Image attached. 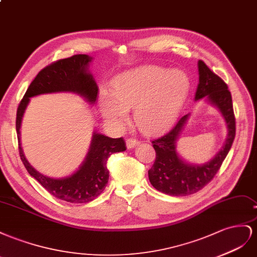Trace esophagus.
I'll return each instance as SVG.
<instances>
[{
	"mask_svg": "<svg viewBox=\"0 0 257 257\" xmlns=\"http://www.w3.org/2000/svg\"><path fill=\"white\" fill-rule=\"evenodd\" d=\"M139 144V142L136 140V139L133 138H129L126 140V145H127V149H134L135 146H137Z\"/></svg>",
	"mask_w": 257,
	"mask_h": 257,
	"instance_id": "1",
	"label": "esophagus"
}]
</instances>
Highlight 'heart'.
Returning <instances> with one entry per match:
<instances>
[{"mask_svg": "<svg viewBox=\"0 0 257 257\" xmlns=\"http://www.w3.org/2000/svg\"><path fill=\"white\" fill-rule=\"evenodd\" d=\"M188 91L185 73L149 65L120 74L114 80L113 92L102 90L99 107L103 118L115 127L126 123L128 111L135 109L139 128L156 134L175 120Z\"/></svg>", "mask_w": 257, "mask_h": 257, "instance_id": "obj_1", "label": "heart"}]
</instances>
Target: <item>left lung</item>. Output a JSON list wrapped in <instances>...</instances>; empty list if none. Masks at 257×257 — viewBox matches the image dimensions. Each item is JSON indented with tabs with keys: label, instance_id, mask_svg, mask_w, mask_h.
I'll return each mask as SVG.
<instances>
[{
	"label": "left lung",
	"instance_id": "left-lung-1",
	"mask_svg": "<svg viewBox=\"0 0 257 257\" xmlns=\"http://www.w3.org/2000/svg\"><path fill=\"white\" fill-rule=\"evenodd\" d=\"M198 72L199 83L195 101L204 99L218 109L226 122L227 137L223 148L207 163L201 165L187 163L177 152V143L190 116V113H187L166 135L152 142L156 159L149 170L150 182L159 192L170 196H188L206 186L221 168L236 136V120L228 87L201 60L198 61Z\"/></svg>",
	"mask_w": 257,
	"mask_h": 257
}]
</instances>
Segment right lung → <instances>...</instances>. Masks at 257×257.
<instances>
[{
    "instance_id": "obj_1",
    "label": "right lung",
    "mask_w": 257,
    "mask_h": 257,
    "mask_svg": "<svg viewBox=\"0 0 257 257\" xmlns=\"http://www.w3.org/2000/svg\"><path fill=\"white\" fill-rule=\"evenodd\" d=\"M92 58L88 55H75L61 59L43 69L29 86L17 109L16 130L20 158L28 170L48 193L72 203L89 202L103 192L107 181L106 161L114 153L126 151L122 138L112 139L93 131L87 155L78 169L68 177L50 178L40 173L29 164L20 143V128L30 98L46 93L72 92L94 104L98 96V85L88 70Z\"/></svg>"
}]
</instances>
